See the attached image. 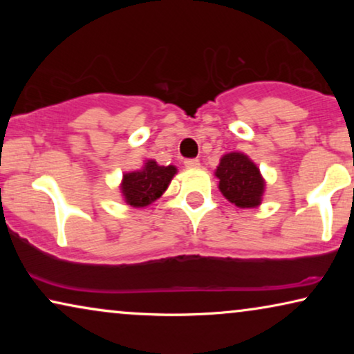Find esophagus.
Returning a JSON list of instances; mask_svg holds the SVG:
<instances>
[{
	"mask_svg": "<svg viewBox=\"0 0 354 354\" xmlns=\"http://www.w3.org/2000/svg\"><path fill=\"white\" fill-rule=\"evenodd\" d=\"M183 164H185L187 169H196L198 166H200V161H198V159H195V158H192V159H185Z\"/></svg>",
	"mask_w": 354,
	"mask_h": 354,
	"instance_id": "obj_1",
	"label": "esophagus"
}]
</instances>
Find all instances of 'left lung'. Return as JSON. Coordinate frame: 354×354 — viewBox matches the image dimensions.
<instances>
[{
	"mask_svg": "<svg viewBox=\"0 0 354 354\" xmlns=\"http://www.w3.org/2000/svg\"><path fill=\"white\" fill-rule=\"evenodd\" d=\"M219 190L239 207H254L261 203L264 180L259 169L241 153L225 154L217 166Z\"/></svg>",
	"mask_w": 354,
	"mask_h": 354,
	"instance_id": "left-lung-1",
	"label": "left lung"
}]
</instances>
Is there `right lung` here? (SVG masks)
Masks as SVG:
<instances>
[{
	"label": "right lung",
	"instance_id": "add662e5",
	"mask_svg": "<svg viewBox=\"0 0 354 354\" xmlns=\"http://www.w3.org/2000/svg\"><path fill=\"white\" fill-rule=\"evenodd\" d=\"M176 172L177 169L174 166L164 167L154 161H148L142 171L125 174L122 182L125 201L133 207L151 205L166 192Z\"/></svg>",
	"mask_w": 354,
	"mask_h": 354
}]
</instances>
